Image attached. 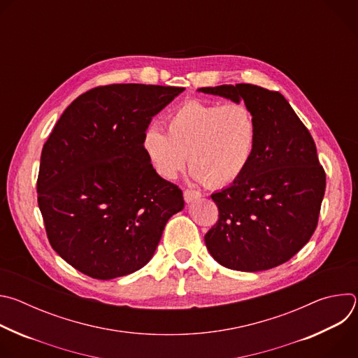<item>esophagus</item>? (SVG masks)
Masks as SVG:
<instances>
[{
	"label": "esophagus",
	"instance_id": "34e87169",
	"mask_svg": "<svg viewBox=\"0 0 358 358\" xmlns=\"http://www.w3.org/2000/svg\"><path fill=\"white\" fill-rule=\"evenodd\" d=\"M201 195H202V194H201L199 191H195V189H185V191H184V199H185V202H192V201L201 198Z\"/></svg>",
	"mask_w": 358,
	"mask_h": 358
}]
</instances>
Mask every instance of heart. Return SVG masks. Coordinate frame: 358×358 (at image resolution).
<instances>
[{
  "mask_svg": "<svg viewBox=\"0 0 358 358\" xmlns=\"http://www.w3.org/2000/svg\"><path fill=\"white\" fill-rule=\"evenodd\" d=\"M167 133L148 126L141 147L151 167L174 180L189 160L191 177L225 187L248 170L258 144V120L243 103L188 100L166 120Z\"/></svg>",
  "mask_w": 358,
  "mask_h": 358,
  "instance_id": "heart-1",
  "label": "heart"
}]
</instances>
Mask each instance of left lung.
Masks as SVG:
<instances>
[{"instance_id": "8db88e82", "label": "left lung", "mask_w": 358, "mask_h": 358, "mask_svg": "<svg viewBox=\"0 0 358 358\" xmlns=\"http://www.w3.org/2000/svg\"><path fill=\"white\" fill-rule=\"evenodd\" d=\"M198 92L235 103L243 100L258 120V144L248 170L211 195L220 218L203 236L207 249L234 271L279 266L309 242L317 227L326 173L313 137L279 92L249 83Z\"/></svg>"}]
</instances>
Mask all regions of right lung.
<instances>
[{"label":"right lung","mask_w":358,"mask_h":358,"mask_svg":"<svg viewBox=\"0 0 358 358\" xmlns=\"http://www.w3.org/2000/svg\"><path fill=\"white\" fill-rule=\"evenodd\" d=\"M184 87L120 83L76 97L43 144L38 206L50 246L100 280L152 258L182 191L151 167L144 130Z\"/></svg>","instance_id":"1"}]
</instances>
